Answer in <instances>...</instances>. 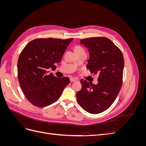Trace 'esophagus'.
I'll return each instance as SVG.
<instances>
[{"label":"esophagus","instance_id":"1","mask_svg":"<svg viewBox=\"0 0 146 146\" xmlns=\"http://www.w3.org/2000/svg\"><path fill=\"white\" fill-rule=\"evenodd\" d=\"M70 81L71 82H76V81H77V79L76 78H70Z\"/></svg>","mask_w":146,"mask_h":146}]
</instances>
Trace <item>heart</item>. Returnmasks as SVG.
I'll use <instances>...</instances> for the list:
<instances>
[{"label":"heart","mask_w":146,"mask_h":146,"mask_svg":"<svg viewBox=\"0 0 146 146\" xmlns=\"http://www.w3.org/2000/svg\"><path fill=\"white\" fill-rule=\"evenodd\" d=\"M75 51H76V53L79 52H82V51H85L83 48L80 46H77L76 48H75Z\"/></svg>","instance_id":"obj_1"}]
</instances>
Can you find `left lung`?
Instances as JSON below:
<instances>
[{
  "mask_svg": "<svg viewBox=\"0 0 146 146\" xmlns=\"http://www.w3.org/2000/svg\"><path fill=\"white\" fill-rule=\"evenodd\" d=\"M80 42L90 52L86 68L99 78L97 85L82 80V88L77 93V100L87 112L99 114L113 104L120 91L124 60L121 50L107 38H86Z\"/></svg>",
  "mask_w": 146,
  "mask_h": 146,
  "instance_id": "left-lung-1",
  "label": "left lung"
}]
</instances>
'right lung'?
<instances>
[{
	"instance_id": "right-lung-1",
	"label": "right lung",
	"mask_w": 146,
	"mask_h": 146,
	"mask_svg": "<svg viewBox=\"0 0 146 146\" xmlns=\"http://www.w3.org/2000/svg\"><path fill=\"white\" fill-rule=\"evenodd\" d=\"M73 38H38L29 42L17 61L22 90L31 104L45 107L58 100L70 82L68 77L56 78L48 69L56 67Z\"/></svg>"
}]
</instances>
